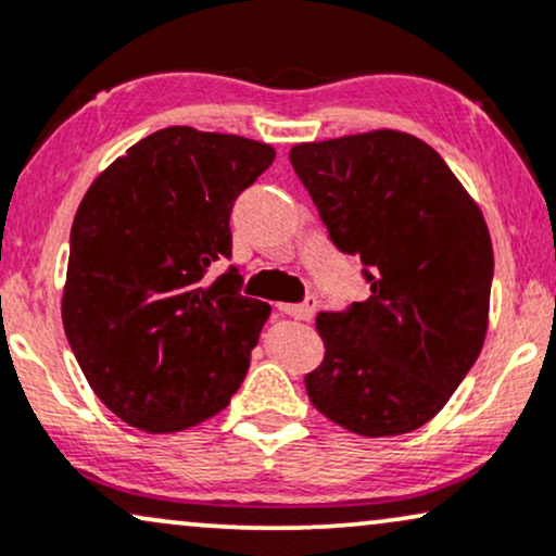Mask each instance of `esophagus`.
Instances as JSON below:
<instances>
[{"label":"esophagus","mask_w":556,"mask_h":556,"mask_svg":"<svg viewBox=\"0 0 556 556\" xmlns=\"http://www.w3.org/2000/svg\"><path fill=\"white\" fill-rule=\"evenodd\" d=\"M279 313H285V316H292V318H300V320H311L313 313H316V298H307L305 303H298V305H290V303H279Z\"/></svg>","instance_id":"34e87169"}]
</instances>
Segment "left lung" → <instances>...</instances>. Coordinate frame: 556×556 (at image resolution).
Listing matches in <instances>:
<instances>
[{"instance_id": "8db88e82", "label": "left lung", "mask_w": 556, "mask_h": 556, "mask_svg": "<svg viewBox=\"0 0 556 556\" xmlns=\"http://www.w3.org/2000/svg\"><path fill=\"white\" fill-rule=\"evenodd\" d=\"M298 178L339 251L367 266L372 295L324 311V359L307 399L363 438L417 430L477 363L490 326L484 214L422 139L396 129L303 142Z\"/></svg>"}]
</instances>
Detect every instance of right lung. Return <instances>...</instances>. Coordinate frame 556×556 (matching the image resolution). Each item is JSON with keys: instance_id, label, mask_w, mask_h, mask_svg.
<instances>
[{"instance_id": "right-lung-1", "label": "right lung", "mask_w": 556, "mask_h": 556, "mask_svg": "<svg viewBox=\"0 0 556 556\" xmlns=\"http://www.w3.org/2000/svg\"><path fill=\"white\" fill-rule=\"evenodd\" d=\"M238 134L168 126L116 157L79 202L62 295L66 339L87 383L137 430L165 434L230 404L271 307L210 282L230 258L238 193L274 163Z\"/></svg>"}]
</instances>
